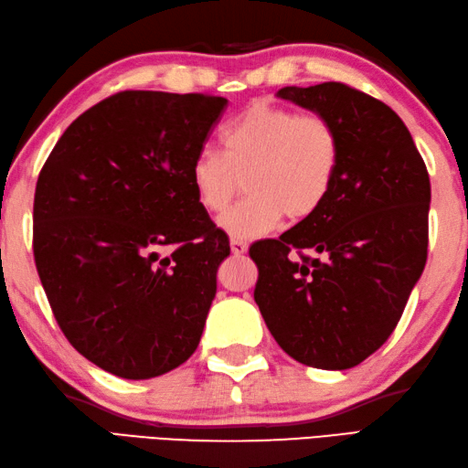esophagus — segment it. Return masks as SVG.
<instances>
[{"instance_id": "obj_1", "label": "esophagus", "mask_w": 468, "mask_h": 468, "mask_svg": "<svg viewBox=\"0 0 468 468\" xmlns=\"http://www.w3.org/2000/svg\"><path fill=\"white\" fill-rule=\"evenodd\" d=\"M230 249H232V254H236V257H242V254H246V250H249V244H246L244 240H238V238H232Z\"/></svg>"}]
</instances>
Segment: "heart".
Masks as SVG:
<instances>
[{
	"mask_svg": "<svg viewBox=\"0 0 468 468\" xmlns=\"http://www.w3.org/2000/svg\"><path fill=\"white\" fill-rule=\"evenodd\" d=\"M222 148L224 154L206 148L193 158L191 183L207 214H222L246 183L249 197L219 218L238 240L269 234L285 214H315L340 163V140L328 120L264 101L226 126Z\"/></svg>",
	"mask_w": 468,
	"mask_h": 468,
	"instance_id": "heart-1",
	"label": "heart"
}]
</instances>
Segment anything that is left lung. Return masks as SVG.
<instances>
[{
	"label": "left lung",
	"mask_w": 468,
	"mask_h": 468,
	"mask_svg": "<svg viewBox=\"0 0 468 468\" xmlns=\"http://www.w3.org/2000/svg\"><path fill=\"white\" fill-rule=\"evenodd\" d=\"M277 97L330 122L340 163L315 214L250 246L254 302L291 358L344 371L391 336L426 267L430 177L410 130L375 97L336 81Z\"/></svg>",
	"instance_id": "1"
}]
</instances>
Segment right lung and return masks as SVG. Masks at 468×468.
Masks as SVG:
<instances>
[{
	"mask_svg": "<svg viewBox=\"0 0 468 468\" xmlns=\"http://www.w3.org/2000/svg\"><path fill=\"white\" fill-rule=\"evenodd\" d=\"M226 105L116 93L65 130L38 175L44 293L73 348L112 375H165L197 348L230 242L197 204L191 163Z\"/></svg>",
	"mask_w": 468,
	"mask_h": 468,
	"instance_id": "right-lung-1",
	"label": "right lung"
}]
</instances>
